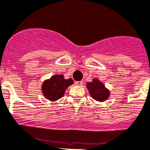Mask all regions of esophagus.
I'll return each mask as SVG.
<instances>
[{
	"label": "esophagus",
	"instance_id": "1",
	"mask_svg": "<svg viewBox=\"0 0 150 150\" xmlns=\"http://www.w3.org/2000/svg\"><path fill=\"white\" fill-rule=\"evenodd\" d=\"M83 82L82 81V80H81V81H76L75 83V84L76 85V86H82V85H83Z\"/></svg>",
	"mask_w": 150,
	"mask_h": 150
}]
</instances>
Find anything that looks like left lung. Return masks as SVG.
Masks as SVG:
<instances>
[{
  "instance_id": "1",
  "label": "left lung",
  "mask_w": 150,
  "mask_h": 150,
  "mask_svg": "<svg viewBox=\"0 0 150 150\" xmlns=\"http://www.w3.org/2000/svg\"><path fill=\"white\" fill-rule=\"evenodd\" d=\"M87 88L91 97L97 101H104L109 96V91L97 79H94L91 83H88Z\"/></svg>"
}]
</instances>
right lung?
I'll use <instances>...</instances> for the list:
<instances>
[{
  "label": "right lung",
  "mask_w": 150,
  "mask_h": 150,
  "mask_svg": "<svg viewBox=\"0 0 150 150\" xmlns=\"http://www.w3.org/2000/svg\"><path fill=\"white\" fill-rule=\"evenodd\" d=\"M72 83L73 80L71 78L65 80L62 75H54L44 82L42 90L46 98L54 101L64 96L66 89Z\"/></svg>",
  "instance_id": "right-lung-1"
}]
</instances>
